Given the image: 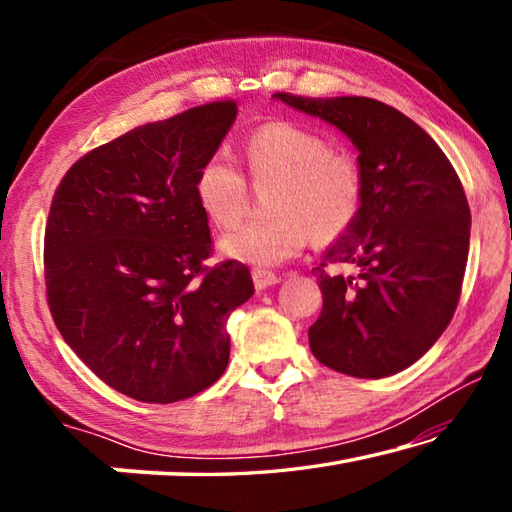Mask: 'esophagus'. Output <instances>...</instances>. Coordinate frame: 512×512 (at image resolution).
I'll return each mask as SVG.
<instances>
[{
  "label": "esophagus",
  "instance_id": "esophagus-1",
  "mask_svg": "<svg viewBox=\"0 0 512 512\" xmlns=\"http://www.w3.org/2000/svg\"><path fill=\"white\" fill-rule=\"evenodd\" d=\"M253 280H255V287L264 289V287H273V284L280 282L282 277L273 271H266V268H253Z\"/></svg>",
  "mask_w": 512,
  "mask_h": 512
}]
</instances>
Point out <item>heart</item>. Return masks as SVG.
<instances>
[{"instance_id":"b5f03b06","label":"heart","mask_w":512,"mask_h":512,"mask_svg":"<svg viewBox=\"0 0 512 512\" xmlns=\"http://www.w3.org/2000/svg\"><path fill=\"white\" fill-rule=\"evenodd\" d=\"M250 178L271 183L273 216L253 219L221 248L246 264L275 266L296 257L309 237L332 244L357 221L363 205V169L352 153L329 149L323 135L293 121H268L244 142ZM194 194L219 228H232L248 210V183L228 153L216 151L196 171Z\"/></svg>"}]
</instances>
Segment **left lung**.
Segmentation results:
<instances>
[{
    "mask_svg": "<svg viewBox=\"0 0 512 512\" xmlns=\"http://www.w3.org/2000/svg\"><path fill=\"white\" fill-rule=\"evenodd\" d=\"M329 121L359 149L363 205L314 271L323 311L309 345L323 366L361 379L391 377L445 332L463 289L470 205L452 162L400 110L368 97L277 92ZM350 265V276L329 274Z\"/></svg>",
    "mask_w": 512,
    "mask_h": 512,
    "instance_id": "left-lung-1",
    "label": "left lung"
}]
</instances>
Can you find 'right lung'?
Returning <instances> with one entry per match:
<instances>
[{
  "instance_id": "right-lung-1",
  "label": "right lung",
  "mask_w": 512,
  "mask_h": 512,
  "mask_svg": "<svg viewBox=\"0 0 512 512\" xmlns=\"http://www.w3.org/2000/svg\"><path fill=\"white\" fill-rule=\"evenodd\" d=\"M237 115L221 99L137 126L76 160L45 228L47 305L65 343L137 402L171 404L219 379L228 316L253 296L246 264L207 266L196 171Z\"/></svg>"
}]
</instances>
